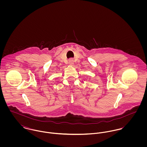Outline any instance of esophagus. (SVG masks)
<instances>
[{"label": "esophagus", "instance_id": "esophagus-1", "mask_svg": "<svg viewBox=\"0 0 147 147\" xmlns=\"http://www.w3.org/2000/svg\"><path fill=\"white\" fill-rule=\"evenodd\" d=\"M68 64L71 65H72L74 64V61L72 59H70L69 61H68Z\"/></svg>", "mask_w": 147, "mask_h": 147}]
</instances>
